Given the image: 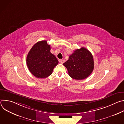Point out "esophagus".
<instances>
[{"instance_id":"obj_1","label":"esophagus","mask_w":124,"mask_h":124,"mask_svg":"<svg viewBox=\"0 0 124 124\" xmlns=\"http://www.w3.org/2000/svg\"><path fill=\"white\" fill-rule=\"evenodd\" d=\"M59 62H60L61 64H63V63H64L65 60H63V59H60V60H59Z\"/></svg>"}]
</instances>
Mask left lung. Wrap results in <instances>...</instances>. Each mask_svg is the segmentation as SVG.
Listing matches in <instances>:
<instances>
[{"mask_svg":"<svg viewBox=\"0 0 124 124\" xmlns=\"http://www.w3.org/2000/svg\"><path fill=\"white\" fill-rule=\"evenodd\" d=\"M63 65L67 68L69 76L77 80L84 79L89 77L94 68L92 54L83 47L74 51Z\"/></svg>","mask_w":124,"mask_h":124,"instance_id":"8db88e82","label":"left lung"}]
</instances>
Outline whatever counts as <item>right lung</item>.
Segmentation results:
<instances>
[{"mask_svg": "<svg viewBox=\"0 0 124 124\" xmlns=\"http://www.w3.org/2000/svg\"><path fill=\"white\" fill-rule=\"evenodd\" d=\"M26 64L34 76L44 78L52 74L58 61L50 52V46L45 40L37 42L32 46L27 54Z\"/></svg>", "mask_w": 124, "mask_h": 124, "instance_id": "add662e5", "label": "right lung"}]
</instances>
